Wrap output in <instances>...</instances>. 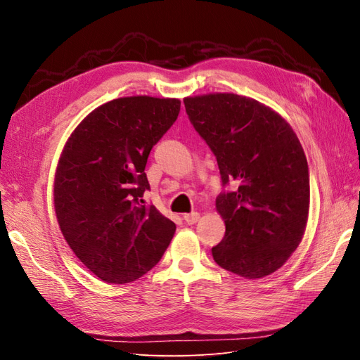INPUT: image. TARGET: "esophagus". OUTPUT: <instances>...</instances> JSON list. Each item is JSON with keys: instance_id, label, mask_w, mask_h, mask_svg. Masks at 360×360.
Instances as JSON below:
<instances>
[{"instance_id": "34e87169", "label": "esophagus", "mask_w": 360, "mask_h": 360, "mask_svg": "<svg viewBox=\"0 0 360 360\" xmlns=\"http://www.w3.org/2000/svg\"><path fill=\"white\" fill-rule=\"evenodd\" d=\"M183 219H184V222H186V224L193 225V224H197V222H198V219H200V213H197V212L188 213V214H184V216H183Z\"/></svg>"}]
</instances>
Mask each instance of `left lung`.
<instances>
[{"instance_id": "left-lung-1", "label": "left lung", "mask_w": 360, "mask_h": 360, "mask_svg": "<svg viewBox=\"0 0 360 360\" xmlns=\"http://www.w3.org/2000/svg\"><path fill=\"white\" fill-rule=\"evenodd\" d=\"M191 123L210 147L222 184L216 198L224 240L212 248L222 269L258 279L274 274L296 250L309 213L308 162L285 118L234 93L184 97Z\"/></svg>"}]
</instances>
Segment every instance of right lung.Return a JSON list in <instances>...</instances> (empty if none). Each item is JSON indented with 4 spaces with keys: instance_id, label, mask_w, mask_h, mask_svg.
<instances>
[{
    "instance_id": "obj_1",
    "label": "right lung",
    "mask_w": 360,
    "mask_h": 360,
    "mask_svg": "<svg viewBox=\"0 0 360 360\" xmlns=\"http://www.w3.org/2000/svg\"><path fill=\"white\" fill-rule=\"evenodd\" d=\"M179 112V99L120 97L86 115L61 151L53 180L60 230L81 263L110 284L146 275L176 233L143 195L150 151Z\"/></svg>"
}]
</instances>
